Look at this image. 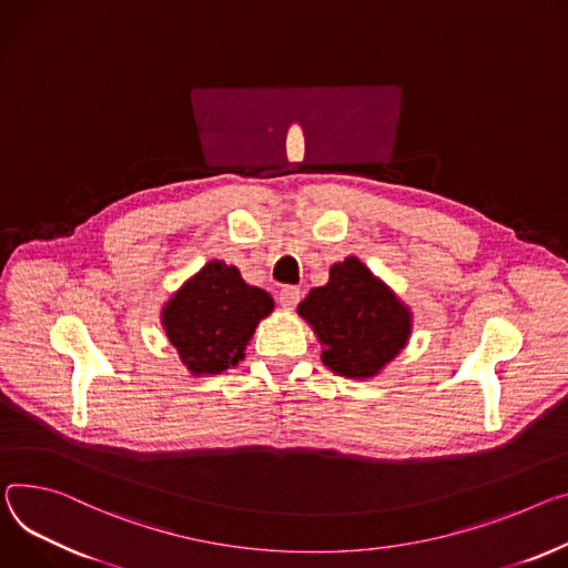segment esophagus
<instances>
[{
    "label": "esophagus",
    "mask_w": 568,
    "mask_h": 568,
    "mask_svg": "<svg viewBox=\"0 0 568 568\" xmlns=\"http://www.w3.org/2000/svg\"><path fill=\"white\" fill-rule=\"evenodd\" d=\"M301 296H303V292H301L298 287H294V285H287V287H283V290H281V294H278V301H281V305L285 307V311H294L296 303L301 301Z\"/></svg>",
    "instance_id": "34e87169"
}]
</instances>
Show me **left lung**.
<instances>
[{
  "instance_id": "left-lung-1",
  "label": "left lung",
  "mask_w": 568,
  "mask_h": 568,
  "mask_svg": "<svg viewBox=\"0 0 568 568\" xmlns=\"http://www.w3.org/2000/svg\"><path fill=\"white\" fill-rule=\"evenodd\" d=\"M298 315L324 344V365L346 378L376 376L412 328L407 307L353 255L331 267L328 283L311 290Z\"/></svg>"
}]
</instances>
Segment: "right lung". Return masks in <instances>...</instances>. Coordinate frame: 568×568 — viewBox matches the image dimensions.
Returning a JSON list of instances; mask_svg holds the SVG:
<instances>
[{
	"label": "right lung",
	"mask_w": 568,
	"mask_h": 568,
	"mask_svg": "<svg viewBox=\"0 0 568 568\" xmlns=\"http://www.w3.org/2000/svg\"><path fill=\"white\" fill-rule=\"evenodd\" d=\"M272 311L274 298L265 290L211 261L165 303L163 326L192 374H222L244 357L257 322Z\"/></svg>",
	"instance_id": "1"
}]
</instances>
